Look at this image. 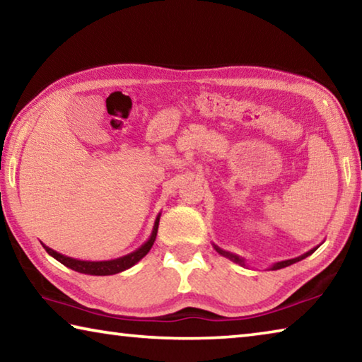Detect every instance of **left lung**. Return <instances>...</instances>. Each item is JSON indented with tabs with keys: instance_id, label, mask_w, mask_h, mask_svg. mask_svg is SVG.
Returning <instances> with one entry per match:
<instances>
[{
	"instance_id": "8db88e82",
	"label": "left lung",
	"mask_w": 362,
	"mask_h": 362,
	"mask_svg": "<svg viewBox=\"0 0 362 362\" xmlns=\"http://www.w3.org/2000/svg\"><path fill=\"white\" fill-rule=\"evenodd\" d=\"M212 246H214V249H216L220 255L226 257V259H230L231 262H235V263H240V265H246V260H244L243 257L236 255V254H231V252H228V250H223V249H220V247L217 246V244H212ZM315 250H316V247L310 249L308 252H305V254H302V255L296 257V259H289V260H283V262H276V263H273V265L269 267V269H281V268H286V267H289V265H292V263H296V262H300V260L306 259V257L313 254Z\"/></svg>"
}]
</instances>
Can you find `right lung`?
<instances>
[{
	"label": "right lung",
	"mask_w": 362,
	"mask_h": 362,
	"mask_svg": "<svg viewBox=\"0 0 362 362\" xmlns=\"http://www.w3.org/2000/svg\"><path fill=\"white\" fill-rule=\"evenodd\" d=\"M159 217L161 214H158V217L155 220V225H153V231L148 240H146L142 246L139 249L134 250V252L122 255L119 259H113V260H100V262H90V260H78V259H71V257L62 255L57 250H54L51 247H47L42 244V247L46 249V252L54 257V259L59 260L62 265L69 267L71 269H75L78 273H84V274H93V276H110V274H116L124 272V269L131 268L136 265L137 262H140L144 257L150 252V249L153 246V243L156 240V233H158V225H159Z\"/></svg>",
	"instance_id": "add662e5"
}]
</instances>
